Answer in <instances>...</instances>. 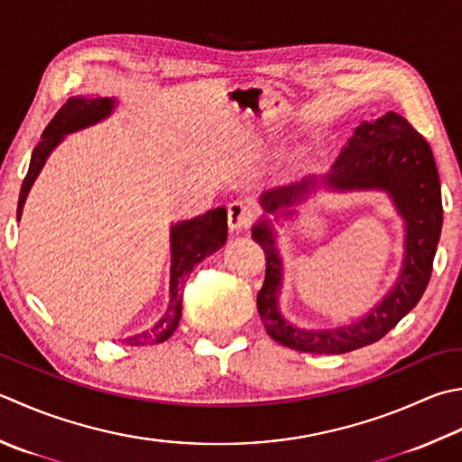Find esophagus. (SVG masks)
<instances>
[{
    "instance_id": "esophagus-1",
    "label": "esophagus",
    "mask_w": 462,
    "mask_h": 462,
    "mask_svg": "<svg viewBox=\"0 0 462 462\" xmlns=\"http://www.w3.org/2000/svg\"><path fill=\"white\" fill-rule=\"evenodd\" d=\"M256 218V204L248 198H238L228 206V226L232 230H246Z\"/></svg>"
}]
</instances>
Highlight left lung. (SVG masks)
Wrapping results in <instances>:
<instances>
[{"instance_id": "8db88e82", "label": "left lung", "mask_w": 462, "mask_h": 462, "mask_svg": "<svg viewBox=\"0 0 462 462\" xmlns=\"http://www.w3.org/2000/svg\"><path fill=\"white\" fill-rule=\"evenodd\" d=\"M322 184L338 192L383 189L393 198L406 228L399 280L365 319L348 327L298 328L286 322L278 310L282 262L276 252L273 228L268 222H260L252 228V238L264 248L266 278L256 304L266 332L278 345L312 355H345L381 340L417 306L427 291L442 228L440 180L429 142L402 116L388 112L358 125L328 174L322 176ZM316 186L319 180L309 176L300 182L268 189L260 202L268 214L282 210L284 216H292V206L302 204Z\"/></svg>"}]
</instances>
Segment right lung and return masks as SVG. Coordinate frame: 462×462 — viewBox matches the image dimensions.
Instances as JSON below:
<instances>
[{
	"mask_svg": "<svg viewBox=\"0 0 462 462\" xmlns=\"http://www.w3.org/2000/svg\"><path fill=\"white\" fill-rule=\"evenodd\" d=\"M116 99L114 97H84L74 96L63 104L53 120L43 130L42 140L33 148L30 170L23 178L20 202H17V220H20L27 192L42 171L45 160L51 150L63 140V135L71 132L84 130L88 125L106 120L114 112ZM226 236H228V212L226 208H216V210L206 212L198 218L184 220L171 226L170 244H171V270H170V304L166 314L162 316L160 322L153 324L150 330L125 338L124 342L130 346H148L158 345V342L168 340L178 328L180 316H182V286L186 278L192 273L198 262L206 256L214 254L216 250L224 246Z\"/></svg>",
	"mask_w": 462,
	"mask_h": 462,
	"instance_id": "obj_1",
	"label": "right lung"
}]
</instances>
